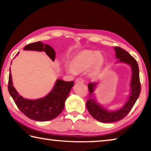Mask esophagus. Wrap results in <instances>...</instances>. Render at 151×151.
<instances>
[{"mask_svg": "<svg viewBox=\"0 0 151 151\" xmlns=\"http://www.w3.org/2000/svg\"><path fill=\"white\" fill-rule=\"evenodd\" d=\"M76 83H84V80H83V78H76Z\"/></svg>", "mask_w": 151, "mask_h": 151, "instance_id": "obj_1", "label": "esophagus"}]
</instances>
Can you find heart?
<instances>
[{"mask_svg": "<svg viewBox=\"0 0 151 151\" xmlns=\"http://www.w3.org/2000/svg\"><path fill=\"white\" fill-rule=\"evenodd\" d=\"M104 63V58L100 55V52L96 50H85L78 55L72 62L73 68L68 67L67 70L70 73H74L75 70L82 71L90 67L91 75H95L102 67Z\"/></svg>", "mask_w": 151, "mask_h": 151, "instance_id": "heart-1", "label": "heart"}]
</instances>
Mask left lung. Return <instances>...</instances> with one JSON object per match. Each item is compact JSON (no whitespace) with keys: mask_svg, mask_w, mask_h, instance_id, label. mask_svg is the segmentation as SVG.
Listing matches in <instances>:
<instances>
[{"mask_svg":"<svg viewBox=\"0 0 151 151\" xmlns=\"http://www.w3.org/2000/svg\"><path fill=\"white\" fill-rule=\"evenodd\" d=\"M114 50L116 52V58L119 59L118 62L127 63L131 66L132 74L131 82V95L129 100L121 109L116 111H109L100 106L93 98V92L96 83H91L88 84V88L90 91V95L86 101V108L93 118L101 122H114L124 118L131 111L140 93L139 68L137 60L129 52L121 47H115Z\"/></svg>","mask_w":151,"mask_h":151,"instance_id":"8db88e82","label":"left lung"}]
</instances>
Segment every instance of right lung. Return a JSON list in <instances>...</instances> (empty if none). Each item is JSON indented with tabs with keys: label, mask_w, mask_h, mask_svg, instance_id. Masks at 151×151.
<instances>
[{
	"label": "right lung",
	"mask_w": 151,
	"mask_h": 151,
	"mask_svg": "<svg viewBox=\"0 0 151 151\" xmlns=\"http://www.w3.org/2000/svg\"><path fill=\"white\" fill-rule=\"evenodd\" d=\"M24 49L45 51L52 60L55 59V50L50 46L40 41L30 43L25 46ZM73 85V81L67 82L58 79L53 89L47 96L37 100H29L23 98L17 93L12 85L10 70L8 89L17 107L25 116L37 121H48L55 119L63 111L66 99Z\"/></svg>",
	"instance_id": "1"
}]
</instances>
